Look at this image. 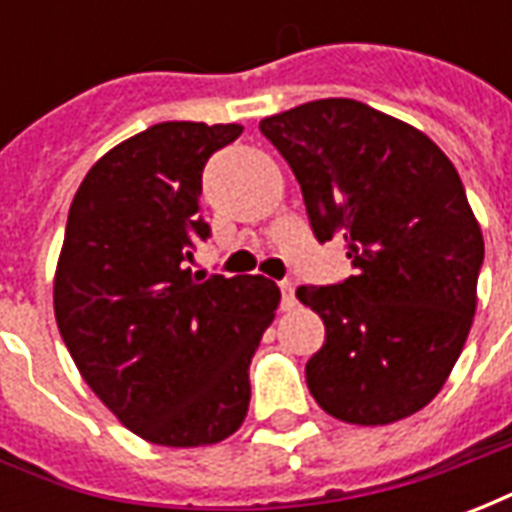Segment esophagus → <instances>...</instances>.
Wrapping results in <instances>:
<instances>
[{"instance_id":"obj_1","label":"esophagus","mask_w":512,"mask_h":512,"mask_svg":"<svg viewBox=\"0 0 512 512\" xmlns=\"http://www.w3.org/2000/svg\"><path fill=\"white\" fill-rule=\"evenodd\" d=\"M279 290H282V310H293V307H296L293 282H290V279H282V282H279Z\"/></svg>"}]
</instances>
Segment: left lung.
I'll list each match as a JSON object with an SVG mask.
<instances>
[{
    "mask_svg": "<svg viewBox=\"0 0 512 512\" xmlns=\"http://www.w3.org/2000/svg\"><path fill=\"white\" fill-rule=\"evenodd\" d=\"M299 180L310 227L343 238L354 274L301 285L326 340L307 362L318 406L389 425L439 395L472 329L483 233L452 161L428 136L351 98L260 120Z\"/></svg>",
    "mask_w": 512,
    "mask_h": 512,
    "instance_id": "8db88e82",
    "label": "left lung"
}]
</instances>
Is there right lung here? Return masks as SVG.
<instances>
[{"label":"right lung","instance_id":"add662e5","mask_svg":"<svg viewBox=\"0 0 512 512\" xmlns=\"http://www.w3.org/2000/svg\"><path fill=\"white\" fill-rule=\"evenodd\" d=\"M244 126L158 123L95 164L73 197L54 315L73 362L136 436L200 447L249 411V365L274 321L266 277L191 274L202 169Z\"/></svg>","mask_w":512,"mask_h":512}]
</instances>
